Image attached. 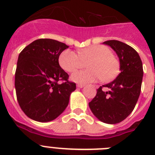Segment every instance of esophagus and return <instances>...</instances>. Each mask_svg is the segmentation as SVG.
Instances as JSON below:
<instances>
[{"mask_svg":"<svg viewBox=\"0 0 155 155\" xmlns=\"http://www.w3.org/2000/svg\"><path fill=\"white\" fill-rule=\"evenodd\" d=\"M84 86V84H77V87H83Z\"/></svg>","mask_w":155,"mask_h":155,"instance_id":"34e87169","label":"esophagus"}]
</instances>
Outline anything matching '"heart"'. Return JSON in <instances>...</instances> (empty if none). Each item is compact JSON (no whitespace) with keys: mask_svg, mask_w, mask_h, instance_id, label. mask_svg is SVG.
I'll list each match as a JSON object with an SVG mask.
<instances>
[{"mask_svg":"<svg viewBox=\"0 0 155 155\" xmlns=\"http://www.w3.org/2000/svg\"><path fill=\"white\" fill-rule=\"evenodd\" d=\"M59 62L61 68L68 72H74L84 67L85 64L90 69L77 71L71 79L78 83L94 81L102 79L109 81L118 75L120 61L109 47L105 46H92L79 50L78 54L66 50L61 53Z\"/></svg>","mask_w":155,"mask_h":155,"instance_id":"obj_1","label":"heart"}]
</instances>
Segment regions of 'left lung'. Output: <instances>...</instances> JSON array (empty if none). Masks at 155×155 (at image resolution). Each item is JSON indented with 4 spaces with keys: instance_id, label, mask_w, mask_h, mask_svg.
<instances>
[{
    "instance_id": "1",
    "label": "left lung",
    "mask_w": 155,
    "mask_h": 155,
    "mask_svg": "<svg viewBox=\"0 0 155 155\" xmlns=\"http://www.w3.org/2000/svg\"><path fill=\"white\" fill-rule=\"evenodd\" d=\"M103 43L117 53L121 72L114 81L97 89L89 107L99 120L116 124L125 120L136 105L141 90L143 65L137 52L130 46L118 40ZM103 87L107 88V92L102 90Z\"/></svg>"
}]
</instances>
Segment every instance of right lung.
I'll use <instances>...</instances> for the list:
<instances>
[{
    "instance_id": "right-lung-1",
    "label": "right lung",
    "mask_w": 155,
    "mask_h": 155,
    "mask_svg": "<svg viewBox=\"0 0 155 155\" xmlns=\"http://www.w3.org/2000/svg\"><path fill=\"white\" fill-rule=\"evenodd\" d=\"M68 48L54 39H39L19 53L15 78L16 96L21 110L31 120L51 121L68 106L76 84L68 80L69 75L59 64V57Z\"/></svg>"
}]
</instances>
